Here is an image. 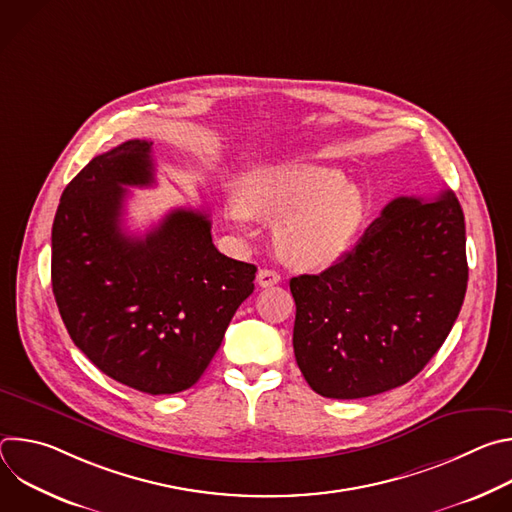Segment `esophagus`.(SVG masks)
<instances>
[{"label": "esophagus", "instance_id": "esophagus-1", "mask_svg": "<svg viewBox=\"0 0 512 512\" xmlns=\"http://www.w3.org/2000/svg\"><path fill=\"white\" fill-rule=\"evenodd\" d=\"M279 281H281V275L277 271H273V269H259V273H257V283L261 287H271V285H275Z\"/></svg>", "mask_w": 512, "mask_h": 512}]
</instances>
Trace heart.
Listing matches in <instances>:
<instances>
[{"label":"heart","instance_id":"b5f03b06","mask_svg":"<svg viewBox=\"0 0 512 512\" xmlns=\"http://www.w3.org/2000/svg\"><path fill=\"white\" fill-rule=\"evenodd\" d=\"M364 210L358 186L346 184L342 172L314 164L255 170L241 180L237 202L227 206L239 227H245L249 214L279 218V253L306 269L326 267L344 255L362 227Z\"/></svg>","mask_w":512,"mask_h":512}]
</instances>
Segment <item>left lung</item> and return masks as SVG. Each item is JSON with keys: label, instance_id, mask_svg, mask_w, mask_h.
Instances as JSON below:
<instances>
[{"label": "left lung", "instance_id": "obj_1", "mask_svg": "<svg viewBox=\"0 0 512 512\" xmlns=\"http://www.w3.org/2000/svg\"><path fill=\"white\" fill-rule=\"evenodd\" d=\"M466 285V227L454 192L391 200L336 265L289 279L304 379L330 399L405 385L448 338Z\"/></svg>", "mask_w": 512, "mask_h": 512}]
</instances>
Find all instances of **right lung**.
I'll use <instances>...</instances> for the list:
<instances>
[{"mask_svg":"<svg viewBox=\"0 0 512 512\" xmlns=\"http://www.w3.org/2000/svg\"><path fill=\"white\" fill-rule=\"evenodd\" d=\"M152 141L93 158L60 196L52 291L62 322L107 377L148 395L190 389L221 346L257 267L212 243L208 214L176 208L143 237L123 233L127 186H152Z\"/></svg>","mask_w":512,"mask_h":512,"instance_id":"add662e5","label":"right lung"}]
</instances>
